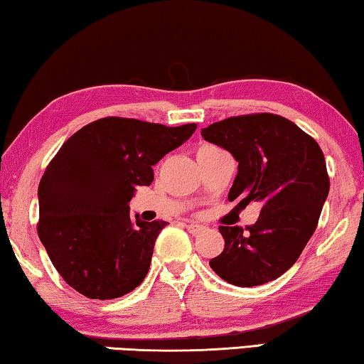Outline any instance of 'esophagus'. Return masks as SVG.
Masks as SVG:
<instances>
[{
  "label": "esophagus",
  "mask_w": 364,
  "mask_h": 364,
  "mask_svg": "<svg viewBox=\"0 0 364 364\" xmlns=\"http://www.w3.org/2000/svg\"><path fill=\"white\" fill-rule=\"evenodd\" d=\"M186 230L189 232V234H193V235H198V234H200V232L204 230V227L203 225H199V224H194V222H186Z\"/></svg>",
  "instance_id": "esophagus-1"
}]
</instances>
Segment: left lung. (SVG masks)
Masks as SVG:
<instances>
[{"instance_id": "left-lung-1", "label": "left lung", "mask_w": 364, "mask_h": 364, "mask_svg": "<svg viewBox=\"0 0 364 364\" xmlns=\"http://www.w3.org/2000/svg\"><path fill=\"white\" fill-rule=\"evenodd\" d=\"M200 135L235 156L238 171L229 200L262 204L258 220L220 225L224 252L209 262L227 283L252 287L279 278L297 262L317 229L328 196L323 151L289 119L271 112L227 117Z\"/></svg>"}]
</instances>
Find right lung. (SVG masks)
<instances>
[{
  "label": "right lung",
  "instance_id": "add662e5",
  "mask_svg": "<svg viewBox=\"0 0 364 364\" xmlns=\"http://www.w3.org/2000/svg\"><path fill=\"white\" fill-rule=\"evenodd\" d=\"M198 124L168 127L102 117L65 142L39 183L37 234L65 283L90 299H116L149 273L164 220L129 214L151 166L191 137Z\"/></svg>",
  "mask_w": 364,
  "mask_h": 364
}]
</instances>
